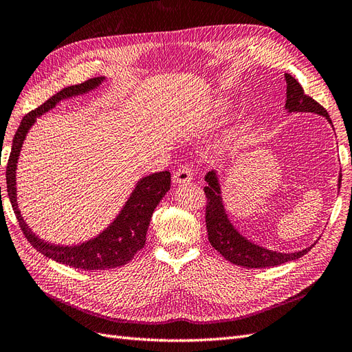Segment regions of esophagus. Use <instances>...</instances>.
<instances>
[{
    "label": "esophagus",
    "instance_id": "1",
    "mask_svg": "<svg viewBox=\"0 0 352 352\" xmlns=\"http://www.w3.org/2000/svg\"><path fill=\"white\" fill-rule=\"evenodd\" d=\"M173 179L175 184H184V183H190L193 179V173L192 169H190L188 166H179L174 175H173Z\"/></svg>",
    "mask_w": 352,
    "mask_h": 352
}]
</instances>
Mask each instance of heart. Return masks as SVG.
I'll list each match as a JSON object with an SVG mask.
<instances>
[{
  "label": "heart",
  "instance_id": "b5f03b06",
  "mask_svg": "<svg viewBox=\"0 0 352 352\" xmlns=\"http://www.w3.org/2000/svg\"><path fill=\"white\" fill-rule=\"evenodd\" d=\"M227 107H228V102H227V100H221L219 104H218V109H221V110H226Z\"/></svg>",
  "mask_w": 352,
  "mask_h": 352
}]
</instances>
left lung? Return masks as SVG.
<instances>
[{"label": "left lung", "instance_id": "8db88e82", "mask_svg": "<svg viewBox=\"0 0 352 352\" xmlns=\"http://www.w3.org/2000/svg\"><path fill=\"white\" fill-rule=\"evenodd\" d=\"M286 78V109L287 112H311L324 116L330 124L332 119L329 118L327 110L318 104L314 98H311L304 93V88L296 79L285 74ZM208 186L204 188L206 195V210H205V219H206V230H208V239L212 248L223 255L227 261L232 264L245 267V268H265V267H274L285 264L287 261L298 259L307 252L314 245L305 248L299 252L292 254H282L276 252V250H268L263 246H258L252 242H249L246 237L240 234L237 230L230 223V219L226 214V209L223 205V199H221V188L217 174L214 170H209L205 177ZM342 182V175H339V187Z\"/></svg>", "mask_w": 352, "mask_h": 352}]
</instances>
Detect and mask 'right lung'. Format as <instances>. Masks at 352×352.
Returning a JSON list of instances; mask_svg holds the SVG:
<instances>
[{
  "instance_id": "obj_1",
  "label": "right lung",
  "mask_w": 352,
  "mask_h": 352,
  "mask_svg": "<svg viewBox=\"0 0 352 352\" xmlns=\"http://www.w3.org/2000/svg\"><path fill=\"white\" fill-rule=\"evenodd\" d=\"M104 78H91L88 81L70 85L63 88L53 97H50L45 103L36 107L32 112L23 116L20 122L17 131L13 138L12 152L7 162L6 179H7V195L12 202L19 226L22 228L28 242L31 243L38 252H41L44 256L52 258L60 264L69 265L72 268L79 270H109L125 265L128 261H131L134 255L142 250L146 245V234L150 224V218L153 215V210L157 204L162 200L165 193L170 187V173L169 170H162V173L150 174L137 183L134 192L129 196L128 202L120 210V214L116 219L110 224L103 233H100L97 237L88 240L85 243L76 246H58L47 243L44 240L35 236L31 228L23 221L20 210L17 208V197H16V166L17 159L22 150V144L25 137L38 116L48 112L53 109L60 100H65L74 96H79L91 91L103 82Z\"/></svg>"
}]
</instances>
